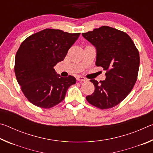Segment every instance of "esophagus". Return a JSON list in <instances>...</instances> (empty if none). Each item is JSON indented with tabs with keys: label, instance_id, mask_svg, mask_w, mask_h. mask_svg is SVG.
Listing matches in <instances>:
<instances>
[{
	"label": "esophagus",
	"instance_id": "34e87169",
	"mask_svg": "<svg viewBox=\"0 0 153 153\" xmlns=\"http://www.w3.org/2000/svg\"><path fill=\"white\" fill-rule=\"evenodd\" d=\"M76 79L77 81H80V82H86L87 81V79L85 78L84 77H82V76H77L76 77Z\"/></svg>",
	"mask_w": 153,
	"mask_h": 153
}]
</instances>
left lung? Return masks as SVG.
I'll return each mask as SVG.
<instances>
[{"label": "left lung", "mask_w": 153, "mask_h": 153, "mask_svg": "<svg viewBox=\"0 0 153 153\" xmlns=\"http://www.w3.org/2000/svg\"><path fill=\"white\" fill-rule=\"evenodd\" d=\"M97 48L96 65L106 71L103 81L90 79L94 92L86 97L90 104L100 109L112 108L125 99L138 78V50L126 32L108 26L82 33Z\"/></svg>", "instance_id": "1"}]
</instances>
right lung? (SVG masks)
I'll return each mask as SVG.
<instances>
[{
    "mask_svg": "<svg viewBox=\"0 0 153 153\" xmlns=\"http://www.w3.org/2000/svg\"><path fill=\"white\" fill-rule=\"evenodd\" d=\"M80 33L47 29L30 36L21 44L15 61V74L25 97L38 107L49 108L61 101L76 84L74 76L61 77L54 67L63 61Z\"/></svg>",
    "mask_w": 153,
    "mask_h": 153,
    "instance_id": "1",
    "label": "right lung"
}]
</instances>
